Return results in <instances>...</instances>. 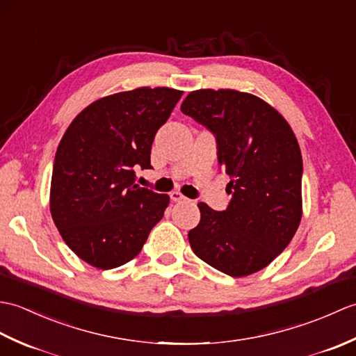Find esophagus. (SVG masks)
<instances>
[{
	"mask_svg": "<svg viewBox=\"0 0 356 356\" xmlns=\"http://www.w3.org/2000/svg\"><path fill=\"white\" fill-rule=\"evenodd\" d=\"M170 197H171L172 202H185V200H186L185 195H182L179 191H172V193L170 194Z\"/></svg>",
	"mask_w": 356,
	"mask_h": 356,
	"instance_id": "obj_1",
	"label": "esophagus"
}]
</instances>
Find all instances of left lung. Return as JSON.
Returning <instances> with one entry per match:
<instances>
[{"mask_svg":"<svg viewBox=\"0 0 356 356\" xmlns=\"http://www.w3.org/2000/svg\"><path fill=\"white\" fill-rule=\"evenodd\" d=\"M180 110L216 136L232 195L225 211L200 202V222L188 240L209 266L251 275L282 254L298 229L303 159L297 138L275 108L237 90H195Z\"/></svg>","mask_w":356,"mask_h":356,"instance_id":"obj_1","label":"left lung"}]
</instances>
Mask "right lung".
I'll return each mask as SVG.
<instances>
[{
	"mask_svg": "<svg viewBox=\"0 0 356 356\" xmlns=\"http://www.w3.org/2000/svg\"><path fill=\"white\" fill-rule=\"evenodd\" d=\"M184 92L140 87L90 104L64 133L53 162L50 213L81 260L113 269L133 260L170 197L136 185L151 170L154 136Z\"/></svg>",
	"mask_w": 356,
	"mask_h": 356,
	"instance_id": "add662e5",
	"label": "right lung"
}]
</instances>
